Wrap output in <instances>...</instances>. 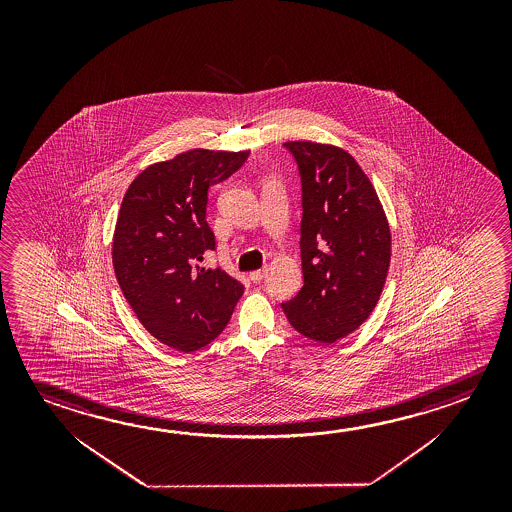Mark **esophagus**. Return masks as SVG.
I'll return each mask as SVG.
<instances>
[{
  "label": "esophagus",
  "mask_w": 512,
  "mask_h": 512,
  "mask_svg": "<svg viewBox=\"0 0 512 512\" xmlns=\"http://www.w3.org/2000/svg\"><path fill=\"white\" fill-rule=\"evenodd\" d=\"M266 273H268V269L266 268L257 269V271L250 273V278H252L253 284H260V282H262V278L266 277Z\"/></svg>",
  "instance_id": "esophagus-1"
}]
</instances>
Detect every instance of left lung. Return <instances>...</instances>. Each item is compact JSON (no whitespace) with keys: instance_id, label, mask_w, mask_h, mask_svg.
I'll return each mask as SVG.
<instances>
[{"instance_id":"8db88e82","label":"left lung","mask_w":512,"mask_h":512,"mask_svg":"<svg viewBox=\"0 0 512 512\" xmlns=\"http://www.w3.org/2000/svg\"><path fill=\"white\" fill-rule=\"evenodd\" d=\"M302 182L303 287L282 303L302 336L332 344L375 309L391 260V232L373 185L350 153L285 143Z\"/></svg>"}]
</instances>
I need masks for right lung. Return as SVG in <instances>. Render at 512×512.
Wrapping results in <instances>:
<instances>
[{
    "instance_id": "obj_1",
    "label": "right lung",
    "mask_w": 512,
    "mask_h": 512,
    "mask_svg": "<svg viewBox=\"0 0 512 512\" xmlns=\"http://www.w3.org/2000/svg\"><path fill=\"white\" fill-rule=\"evenodd\" d=\"M248 155L185 151L144 169L121 203L112 244L119 287L143 327L176 352L212 343L243 296V284L202 262L216 252L205 218L210 185L234 175Z\"/></svg>"
}]
</instances>
